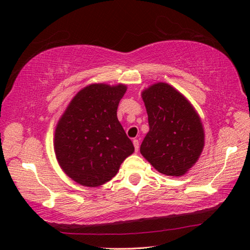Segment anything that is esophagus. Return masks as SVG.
I'll list each match as a JSON object with an SVG mask.
<instances>
[{
    "label": "esophagus",
    "instance_id": "34e87169",
    "mask_svg": "<svg viewBox=\"0 0 250 250\" xmlns=\"http://www.w3.org/2000/svg\"><path fill=\"white\" fill-rule=\"evenodd\" d=\"M133 146H134L135 152H138L139 151V140H137V139H134L133 140Z\"/></svg>",
    "mask_w": 250,
    "mask_h": 250
}]
</instances>
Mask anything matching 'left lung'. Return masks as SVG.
I'll list each match as a JSON object with an SVG mask.
<instances>
[{
	"label": "left lung",
	"instance_id": "left-lung-1",
	"mask_svg": "<svg viewBox=\"0 0 250 250\" xmlns=\"http://www.w3.org/2000/svg\"><path fill=\"white\" fill-rule=\"evenodd\" d=\"M150 130L140 152L156 171L182 176L200 159L204 128L195 108L174 87L156 83L142 91Z\"/></svg>",
	"mask_w": 250,
	"mask_h": 250
}]
</instances>
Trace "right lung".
Masks as SVG:
<instances>
[{"instance_id": "1", "label": "right lung", "mask_w": 250, "mask_h": 250, "mask_svg": "<svg viewBox=\"0 0 250 250\" xmlns=\"http://www.w3.org/2000/svg\"><path fill=\"white\" fill-rule=\"evenodd\" d=\"M125 91L124 83L88 84L58 120L54 151L59 167L76 183L88 188L107 183L134 152L117 118Z\"/></svg>"}]
</instances>
